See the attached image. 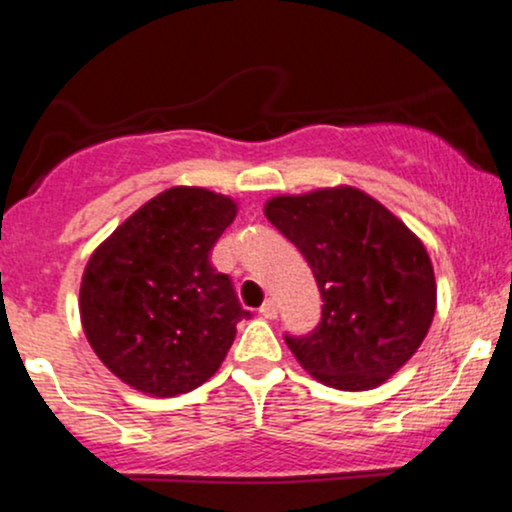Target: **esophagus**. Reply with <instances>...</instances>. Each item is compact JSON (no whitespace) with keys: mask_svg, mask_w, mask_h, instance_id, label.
I'll return each mask as SVG.
<instances>
[{"mask_svg":"<svg viewBox=\"0 0 512 512\" xmlns=\"http://www.w3.org/2000/svg\"><path fill=\"white\" fill-rule=\"evenodd\" d=\"M260 315H262V317H267V320H274V317L279 315V305H276L274 298H267V301L262 303Z\"/></svg>","mask_w":512,"mask_h":512,"instance_id":"1","label":"esophagus"}]
</instances>
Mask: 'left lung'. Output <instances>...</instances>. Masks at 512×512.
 <instances>
[{
  "label": "left lung",
  "instance_id": "8db88e82",
  "mask_svg": "<svg viewBox=\"0 0 512 512\" xmlns=\"http://www.w3.org/2000/svg\"><path fill=\"white\" fill-rule=\"evenodd\" d=\"M264 216L301 250L325 303L313 332L286 334L291 354L337 390L383 385L416 354L436 313L424 243L349 185L272 197Z\"/></svg>",
  "mask_w": 512,
  "mask_h": 512
}]
</instances>
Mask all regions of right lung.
Returning a JSON list of instances; mask_svg holds the SVG:
<instances>
[{"label": "right lung", "mask_w": 512, "mask_h": 512, "mask_svg": "<svg viewBox=\"0 0 512 512\" xmlns=\"http://www.w3.org/2000/svg\"><path fill=\"white\" fill-rule=\"evenodd\" d=\"M236 214L231 197L170 187L93 250L81 276V325L125 385L175 397L219 370L236 325L250 317L228 274L209 262Z\"/></svg>", "instance_id": "add662e5"}]
</instances>
